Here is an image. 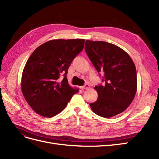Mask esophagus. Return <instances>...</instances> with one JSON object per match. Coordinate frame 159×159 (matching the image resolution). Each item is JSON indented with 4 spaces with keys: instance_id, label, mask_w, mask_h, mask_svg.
Here are the masks:
<instances>
[{
    "instance_id": "esophagus-1",
    "label": "esophagus",
    "mask_w": 159,
    "mask_h": 159,
    "mask_svg": "<svg viewBox=\"0 0 159 159\" xmlns=\"http://www.w3.org/2000/svg\"><path fill=\"white\" fill-rule=\"evenodd\" d=\"M90 87H89V84H85L84 86H82V87H80V89L84 90V89H88Z\"/></svg>"
}]
</instances>
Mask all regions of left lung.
Returning a JSON list of instances; mask_svg holds the SVG:
<instances>
[{
  "instance_id": "1",
  "label": "left lung",
  "mask_w": 159,
  "mask_h": 159,
  "mask_svg": "<svg viewBox=\"0 0 159 159\" xmlns=\"http://www.w3.org/2000/svg\"><path fill=\"white\" fill-rule=\"evenodd\" d=\"M85 50L98 73L104 74L105 85L94 88L98 98L89 103L91 109L106 118L122 113L132 103L137 92V71L133 61L121 48L106 42L87 40Z\"/></svg>"
}]
</instances>
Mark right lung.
I'll return each mask as SVG.
<instances>
[{"label": "right lung", "instance_id": "1", "mask_svg": "<svg viewBox=\"0 0 159 159\" xmlns=\"http://www.w3.org/2000/svg\"><path fill=\"white\" fill-rule=\"evenodd\" d=\"M84 43V39L52 40L38 46L28 59L21 89L28 104L38 115L55 116L79 91L69 85L66 75Z\"/></svg>", "mask_w": 159, "mask_h": 159}]
</instances>
